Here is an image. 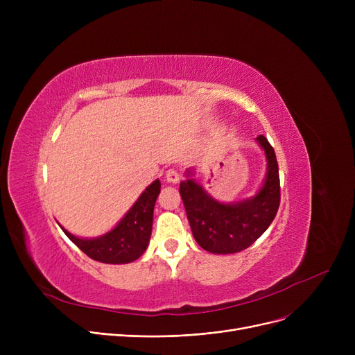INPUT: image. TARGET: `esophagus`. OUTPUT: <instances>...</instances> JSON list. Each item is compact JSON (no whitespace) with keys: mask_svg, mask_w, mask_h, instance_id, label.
<instances>
[{"mask_svg":"<svg viewBox=\"0 0 355 355\" xmlns=\"http://www.w3.org/2000/svg\"><path fill=\"white\" fill-rule=\"evenodd\" d=\"M181 175H180V171L175 170V168H171V170H168L166 174H165V180L168 182H173V184H177L180 181Z\"/></svg>","mask_w":355,"mask_h":355,"instance_id":"34e87169","label":"esophagus"}]
</instances>
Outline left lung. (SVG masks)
Returning a JSON list of instances; mask_svg holds the SVG:
<instances>
[{
    "instance_id": "8db88e82",
    "label": "left lung",
    "mask_w": 355,
    "mask_h": 355,
    "mask_svg": "<svg viewBox=\"0 0 355 355\" xmlns=\"http://www.w3.org/2000/svg\"><path fill=\"white\" fill-rule=\"evenodd\" d=\"M265 149L268 173L263 187L245 201L221 204L213 200L194 180L180 184V194L197 243L210 253H237L252 246L273 221L281 202L279 168L272 145L259 135Z\"/></svg>"
}]
</instances>
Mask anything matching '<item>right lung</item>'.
I'll use <instances>...</instances> for the list:
<instances>
[{
  "instance_id": "right-lung-1",
  "label": "right lung",
  "mask_w": 355,
  "mask_h": 355,
  "mask_svg": "<svg viewBox=\"0 0 355 355\" xmlns=\"http://www.w3.org/2000/svg\"><path fill=\"white\" fill-rule=\"evenodd\" d=\"M161 182L155 180L141 194L119 225L98 239H79L62 227L64 234L90 259L102 263L121 265L137 260L148 248L153 230V216Z\"/></svg>"
}]
</instances>
